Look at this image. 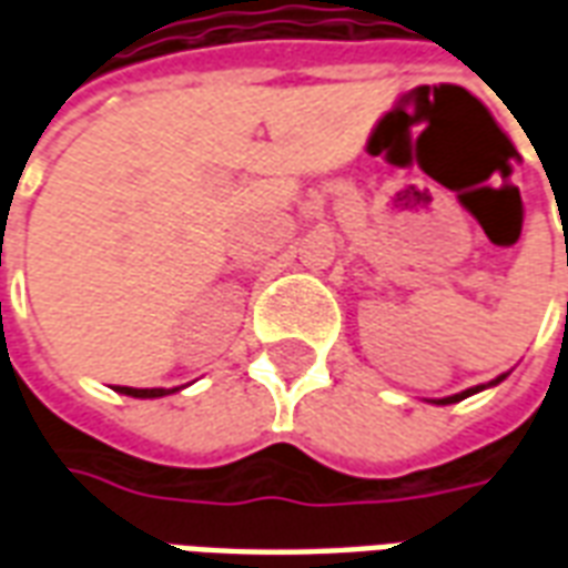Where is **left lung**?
<instances>
[{"mask_svg":"<svg viewBox=\"0 0 568 568\" xmlns=\"http://www.w3.org/2000/svg\"><path fill=\"white\" fill-rule=\"evenodd\" d=\"M501 381H505V374H501V377H496V381H493V383H487V386H496V383H501ZM487 386H475V389H465V393L450 395V398H440L438 405H453V402H463V398H468V395L480 393V389H487Z\"/></svg>","mask_w":568,"mask_h":568,"instance_id":"left-lung-1","label":"left lung"}]
</instances>
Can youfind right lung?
<instances>
[{
	"label": "right lung",
	"mask_w": 568,
	"mask_h": 568,
	"mask_svg": "<svg viewBox=\"0 0 568 568\" xmlns=\"http://www.w3.org/2000/svg\"><path fill=\"white\" fill-rule=\"evenodd\" d=\"M118 393L133 395V398H161V395H170L175 389H133V386H118Z\"/></svg>",
	"instance_id": "right-lung-1"
}]
</instances>
